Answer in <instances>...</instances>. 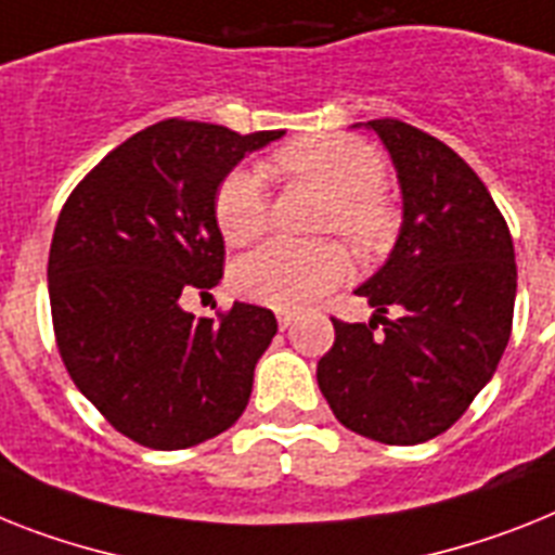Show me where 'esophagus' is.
Instances as JSON below:
<instances>
[{"label":"esophagus","instance_id":"esophagus-1","mask_svg":"<svg viewBox=\"0 0 555 555\" xmlns=\"http://www.w3.org/2000/svg\"><path fill=\"white\" fill-rule=\"evenodd\" d=\"M278 326H281L283 332L295 326V314H292V311H278Z\"/></svg>","mask_w":555,"mask_h":555}]
</instances>
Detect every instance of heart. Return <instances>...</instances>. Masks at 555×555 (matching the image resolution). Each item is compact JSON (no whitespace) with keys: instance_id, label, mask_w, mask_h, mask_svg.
Listing matches in <instances>:
<instances>
[{"instance_id":"obj_1","label":"heart","mask_w":555,"mask_h":555,"mask_svg":"<svg viewBox=\"0 0 555 555\" xmlns=\"http://www.w3.org/2000/svg\"><path fill=\"white\" fill-rule=\"evenodd\" d=\"M278 176L326 192L323 232H340L357 251L377 255L397 232V209L383 192L386 162L371 144L351 135L292 141L272 155ZM272 221L267 181L255 167H237L215 190V223L227 244L258 241ZM349 272V255L334 241H272L241 258L232 272L237 295L283 311L318 304Z\"/></svg>"}]
</instances>
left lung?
Listing matches in <instances>:
<instances>
[{
    "mask_svg": "<svg viewBox=\"0 0 555 555\" xmlns=\"http://www.w3.org/2000/svg\"><path fill=\"white\" fill-rule=\"evenodd\" d=\"M369 127L391 153L402 229L357 295L369 323L332 318L318 386L349 431L416 446L448 431L493 377L514 326L516 260L507 221L474 169L397 118Z\"/></svg>",
    "mask_w": 555,
    "mask_h": 555,
    "instance_id": "left-lung-1",
    "label": "left lung"
}]
</instances>
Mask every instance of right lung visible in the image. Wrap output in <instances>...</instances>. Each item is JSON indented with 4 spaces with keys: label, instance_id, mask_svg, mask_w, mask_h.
Here are the masks:
<instances>
[{
    "label": "right lung",
    "instance_id": "add662e5",
    "mask_svg": "<svg viewBox=\"0 0 555 555\" xmlns=\"http://www.w3.org/2000/svg\"><path fill=\"white\" fill-rule=\"evenodd\" d=\"M281 135L167 118L104 155L64 201L48 260L59 354L76 388L139 446L192 448L244 414L278 320L251 304L195 318L181 297L223 274L218 184Z\"/></svg>",
    "mask_w": 555,
    "mask_h": 555
}]
</instances>
